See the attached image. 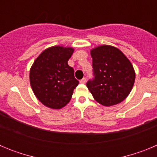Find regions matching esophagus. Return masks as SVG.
<instances>
[{
  "label": "esophagus",
  "mask_w": 157,
  "mask_h": 157,
  "mask_svg": "<svg viewBox=\"0 0 157 157\" xmlns=\"http://www.w3.org/2000/svg\"><path fill=\"white\" fill-rule=\"evenodd\" d=\"M86 82V78H83L82 79L80 80V83H82V84H85Z\"/></svg>",
  "instance_id": "esophagus-1"
}]
</instances>
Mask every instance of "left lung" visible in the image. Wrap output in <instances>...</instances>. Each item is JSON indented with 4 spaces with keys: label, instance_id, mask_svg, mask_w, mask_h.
<instances>
[{
    "label": "left lung",
    "instance_id": "8db88e82",
    "mask_svg": "<svg viewBox=\"0 0 157 157\" xmlns=\"http://www.w3.org/2000/svg\"><path fill=\"white\" fill-rule=\"evenodd\" d=\"M94 78L86 86L94 100L104 106L121 103L134 86L135 71L128 58L116 47L103 45L90 51Z\"/></svg>",
    "mask_w": 157,
    "mask_h": 157
}]
</instances>
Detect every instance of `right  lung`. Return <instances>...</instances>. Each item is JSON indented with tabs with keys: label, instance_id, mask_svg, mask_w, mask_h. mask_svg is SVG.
Here are the masks:
<instances>
[{
	"label": "right lung",
	"instance_id": "right-lung-1",
	"mask_svg": "<svg viewBox=\"0 0 157 157\" xmlns=\"http://www.w3.org/2000/svg\"><path fill=\"white\" fill-rule=\"evenodd\" d=\"M74 50L72 47H49L37 56L30 67L32 90L48 108L60 109L66 106L78 85L74 69L67 63Z\"/></svg>",
	"mask_w": 157,
	"mask_h": 157
}]
</instances>
